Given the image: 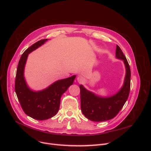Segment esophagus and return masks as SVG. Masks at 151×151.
<instances>
[{
    "label": "esophagus",
    "mask_w": 151,
    "mask_h": 151,
    "mask_svg": "<svg viewBox=\"0 0 151 151\" xmlns=\"http://www.w3.org/2000/svg\"><path fill=\"white\" fill-rule=\"evenodd\" d=\"M77 81H78V82H79V83H81V82L84 81V77H82V76H79L78 77H77Z\"/></svg>",
    "instance_id": "obj_1"
}]
</instances>
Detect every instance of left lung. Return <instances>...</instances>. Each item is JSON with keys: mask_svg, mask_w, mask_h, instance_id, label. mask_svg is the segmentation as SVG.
<instances>
[{"mask_svg": "<svg viewBox=\"0 0 151 151\" xmlns=\"http://www.w3.org/2000/svg\"><path fill=\"white\" fill-rule=\"evenodd\" d=\"M116 57L123 61L126 68L124 83L115 95L110 97H101L79 86L81 107L83 115L93 122H104L111 120L119 113L129 98L130 89V68L125 55L116 45Z\"/></svg>", "mask_w": 151, "mask_h": 151, "instance_id": "left-lung-1", "label": "left lung"}]
</instances>
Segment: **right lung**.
Returning <instances> with one entry per match:
<instances>
[{"label": "right lung", "instance_id": "add662e5", "mask_svg": "<svg viewBox=\"0 0 151 151\" xmlns=\"http://www.w3.org/2000/svg\"><path fill=\"white\" fill-rule=\"evenodd\" d=\"M47 40L38 41L22 53L17 65L15 80V91L24 112L38 120H47L56 115L60 108L62 95L72 85L76 77L73 76L58 80L42 91H34L29 88L24 77L27 58L29 53L42 46Z\"/></svg>", "mask_w": 151, "mask_h": 151}]
</instances>
